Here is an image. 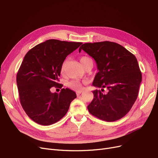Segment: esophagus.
<instances>
[{
  "label": "esophagus",
  "mask_w": 158,
  "mask_h": 158,
  "mask_svg": "<svg viewBox=\"0 0 158 158\" xmlns=\"http://www.w3.org/2000/svg\"><path fill=\"white\" fill-rule=\"evenodd\" d=\"M82 92H83V91L82 90H79V91H77V95H79V94H81Z\"/></svg>",
  "instance_id": "esophagus-1"
}]
</instances>
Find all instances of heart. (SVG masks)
I'll list each match as a JSON object with an SVG mask.
<instances>
[{
	"mask_svg": "<svg viewBox=\"0 0 158 158\" xmlns=\"http://www.w3.org/2000/svg\"><path fill=\"white\" fill-rule=\"evenodd\" d=\"M88 61H92V60L90 57H86V56H83L80 58V62H81V64H82V66H84L86 63H87L88 62ZM67 63H68V60L66 59L64 61L63 63L62 64V66H61V72H64ZM68 86L74 89V90H77V91L81 90L83 88V85H82V84L79 81H72L68 84Z\"/></svg>",
	"mask_w": 158,
	"mask_h": 158,
	"instance_id": "obj_1",
	"label": "heart"
}]
</instances>
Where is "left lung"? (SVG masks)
I'll return each mask as SVG.
<instances>
[{
	"label": "left lung",
	"mask_w": 158,
	"mask_h": 158,
	"mask_svg": "<svg viewBox=\"0 0 158 158\" xmlns=\"http://www.w3.org/2000/svg\"><path fill=\"white\" fill-rule=\"evenodd\" d=\"M93 57L99 72L93 86L101 88L92 92L89 112L101 120L112 122L121 119L137 99L142 75L136 57L121 45L110 41L85 43L79 48ZM104 87L108 89L103 93Z\"/></svg>",
	"instance_id": "obj_1"
}]
</instances>
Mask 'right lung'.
Listing matches in <instances>:
<instances>
[{
    "instance_id": "1",
    "label": "right lung",
    "mask_w": 158,
    "mask_h": 158,
    "mask_svg": "<svg viewBox=\"0 0 158 158\" xmlns=\"http://www.w3.org/2000/svg\"><path fill=\"white\" fill-rule=\"evenodd\" d=\"M82 44L57 39L47 40L30 50L17 74L20 102L26 114L41 125H50L62 119L71 102L77 98L69 88L52 93L59 83L61 66L66 57Z\"/></svg>"
}]
</instances>
